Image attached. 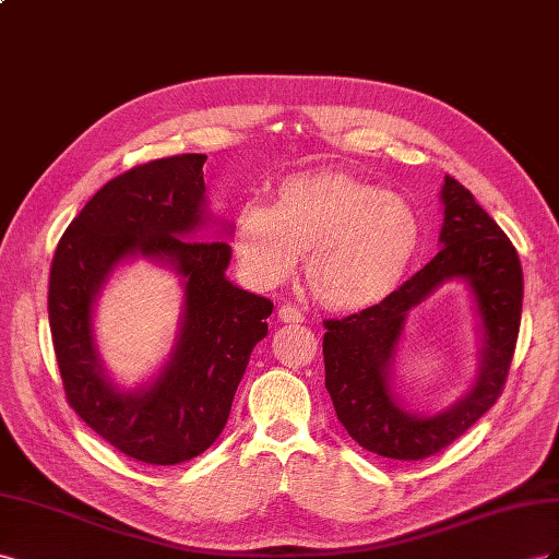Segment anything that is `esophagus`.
<instances>
[{
	"mask_svg": "<svg viewBox=\"0 0 559 559\" xmlns=\"http://www.w3.org/2000/svg\"><path fill=\"white\" fill-rule=\"evenodd\" d=\"M276 313H278V321L281 323H301V321H305V313H301L293 305H281Z\"/></svg>",
	"mask_w": 559,
	"mask_h": 559,
	"instance_id": "esophagus-1",
	"label": "esophagus"
}]
</instances>
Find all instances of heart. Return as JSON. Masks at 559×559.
Returning a JSON list of instances; mask_svg holds the SVG:
<instances>
[{
	"label": "heart",
	"instance_id": "b5f03b06",
	"mask_svg": "<svg viewBox=\"0 0 559 559\" xmlns=\"http://www.w3.org/2000/svg\"><path fill=\"white\" fill-rule=\"evenodd\" d=\"M421 243L414 205L346 170H305L283 178L271 205L238 209L231 250L254 288L295 274L301 254L309 290L330 311H362L386 299Z\"/></svg>",
	"mask_w": 559,
	"mask_h": 559
}]
</instances>
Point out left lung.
I'll list each match as a JSON object with an SVG mask.
<instances>
[{
	"instance_id": "8db88e82",
	"label": "left lung",
	"mask_w": 559,
	"mask_h": 559,
	"mask_svg": "<svg viewBox=\"0 0 559 559\" xmlns=\"http://www.w3.org/2000/svg\"><path fill=\"white\" fill-rule=\"evenodd\" d=\"M440 252L379 305L325 321V389L337 419L360 448L395 461H419L448 448L497 403L522 316V266L508 236L471 191L444 175ZM464 280L481 318L478 374L467 395L426 418L409 413L390 386L408 311L442 282Z\"/></svg>"
}]
</instances>
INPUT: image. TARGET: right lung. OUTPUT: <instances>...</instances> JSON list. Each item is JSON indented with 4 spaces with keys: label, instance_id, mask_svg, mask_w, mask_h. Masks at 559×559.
I'll return each mask as SVG.
<instances>
[{
    "label": "right lung",
    "instance_id": "obj_1",
    "mask_svg": "<svg viewBox=\"0 0 559 559\" xmlns=\"http://www.w3.org/2000/svg\"><path fill=\"white\" fill-rule=\"evenodd\" d=\"M205 154H180L109 180L62 234L49 281V325L70 407L126 456L175 466L225 428L271 299L227 278L231 248L209 227ZM229 234V227H225ZM145 257L181 276V330L165 368L131 392L108 379L92 334V305L123 261Z\"/></svg>",
    "mask_w": 559,
    "mask_h": 559
}]
</instances>
